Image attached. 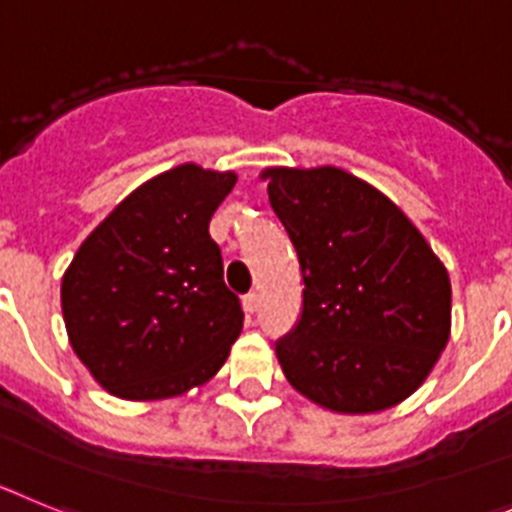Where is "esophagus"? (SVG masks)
I'll return each mask as SVG.
<instances>
[{"instance_id": "34e87169", "label": "esophagus", "mask_w": 512, "mask_h": 512, "mask_svg": "<svg viewBox=\"0 0 512 512\" xmlns=\"http://www.w3.org/2000/svg\"><path fill=\"white\" fill-rule=\"evenodd\" d=\"M257 306H260V296H257L255 291H250L244 296V311H247V314H255Z\"/></svg>"}]
</instances>
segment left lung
Returning a JSON list of instances; mask_svg holds the SVG:
<instances>
[{
    "instance_id": "left-lung-1",
    "label": "left lung",
    "mask_w": 512,
    "mask_h": 512,
    "mask_svg": "<svg viewBox=\"0 0 512 512\" xmlns=\"http://www.w3.org/2000/svg\"><path fill=\"white\" fill-rule=\"evenodd\" d=\"M296 247L304 304L275 342L288 384L332 412L389 410L428 379L451 332V281L384 193L337 167L262 172Z\"/></svg>"
}]
</instances>
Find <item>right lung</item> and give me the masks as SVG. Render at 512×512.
<instances>
[{"instance_id":"1","label":"right lung","mask_w":512,"mask_h":512,"mask_svg":"<svg viewBox=\"0 0 512 512\" xmlns=\"http://www.w3.org/2000/svg\"><path fill=\"white\" fill-rule=\"evenodd\" d=\"M234 182L198 164L151 177L71 260L61 281L69 342L115 397H177L224 366L244 311L208 224Z\"/></svg>"}]
</instances>
